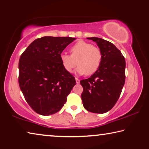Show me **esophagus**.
I'll use <instances>...</instances> for the list:
<instances>
[{
	"instance_id": "34e87169",
	"label": "esophagus",
	"mask_w": 149,
	"mask_h": 149,
	"mask_svg": "<svg viewBox=\"0 0 149 149\" xmlns=\"http://www.w3.org/2000/svg\"><path fill=\"white\" fill-rule=\"evenodd\" d=\"M75 81H76V84H79V82H80V80L78 79V78H77V77H75Z\"/></svg>"
}]
</instances>
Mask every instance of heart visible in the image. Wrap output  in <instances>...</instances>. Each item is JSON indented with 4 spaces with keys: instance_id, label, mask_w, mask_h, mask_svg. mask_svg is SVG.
<instances>
[{
    "instance_id": "obj_1",
    "label": "heart",
    "mask_w": 149,
    "mask_h": 149,
    "mask_svg": "<svg viewBox=\"0 0 149 149\" xmlns=\"http://www.w3.org/2000/svg\"><path fill=\"white\" fill-rule=\"evenodd\" d=\"M71 55L62 53L60 56L62 66L68 73H72L79 65L77 73L80 75H92L99 69L102 54L99 48L83 40L77 41L71 47Z\"/></svg>"
}]
</instances>
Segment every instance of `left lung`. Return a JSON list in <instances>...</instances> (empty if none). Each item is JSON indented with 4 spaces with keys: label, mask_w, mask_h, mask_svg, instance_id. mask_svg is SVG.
I'll use <instances>...</instances> for the list:
<instances>
[{
    "label": "left lung",
    "mask_w": 149,
    "mask_h": 149,
    "mask_svg": "<svg viewBox=\"0 0 149 149\" xmlns=\"http://www.w3.org/2000/svg\"><path fill=\"white\" fill-rule=\"evenodd\" d=\"M97 44L102 54L99 69L80 81L84 88L81 99L89 112L104 114L116 103L125 84V61L114 44L98 37H87Z\"/></svg>",
    "instance_id": "8db88e82"
}]
</instances>
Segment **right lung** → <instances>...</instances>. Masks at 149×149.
<instances>
[{
    "mask_svg": "<svg viewBox=\"0 0 149 149\" xmlns=\"http://www.w3.org/2000/svg\"><path fill=\"white\" fill-rule=\"evenodd\" d=\"M75 38L45 36L35 39L21 55L18 81L25 99L37 114L58 112L75 85L62 66L60 56Z\"/></svg>",
    "mask_w": 149,
    "mask_h": 149,
    "instance_id": "add662e5",
    "label": "right lung"
}]
</instances>
